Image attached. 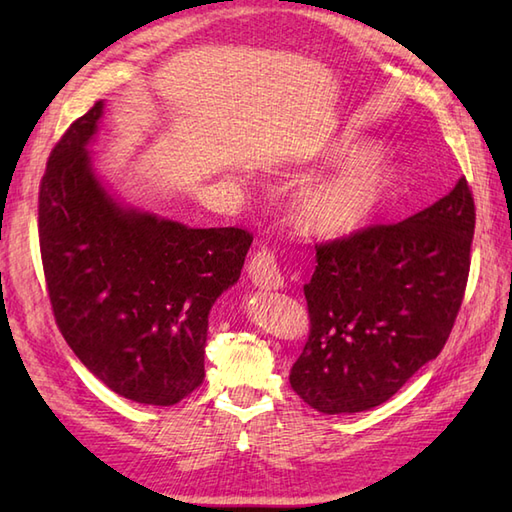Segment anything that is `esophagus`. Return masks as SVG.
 Instances as JSON below:
<instances>
[{"label": "esophagus", "instance_id": "1", "mask_svg": "<svg viewBox=\"0 0 512 512\" xmlns=\"http://www.w3.org/2000/svg\"><path fill=\"white\" fill-rule=\"evenodd\" d=\"M248 275L253 284L262 290H279L284 288V275L277 266L275 255L270 250H259L248 262Z\"/></svg>", "mask_w": 512, "mask_h": 512}]
</instances>
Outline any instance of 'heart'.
<instances>
[{
    "label": "heart",
    "mask_w": 512,
    "mask_h": 512,
    "mask_svg": "<svg viewBox=\"0 0 512 512\" xmlns=\"http://www.w3.org/2000/svg\"><path fill=\"white\" fill-rule=\"evenodd\" d=\"M363 145H345L334 151L336 160H356L365 154ZM396 182V171L385 160H363L301 193L299 222L310 235L334 239L347 237L374 220L383 209Z\"/></svg>",
    "instance_id": "1"
}]
</instances>
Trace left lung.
I'll list each match as a JSON object with an SVG mask.
<instances>
[{"instance_id":"1","label":"left lung","mask_w":512,"mask_h":512,"mask_svg":"<svg viewBox=\"0 0 512 512\" xmlns=\"http://www.w3.org/2000/svg\"><path fill=\"white\" fill-rule=\"evenodd\" d=\"M475 204L466 178L398 224L317 246L303 286L310 336L290 369L321 413L383 405L447 343L471 268Z\"/></svg>"}]
</instances>
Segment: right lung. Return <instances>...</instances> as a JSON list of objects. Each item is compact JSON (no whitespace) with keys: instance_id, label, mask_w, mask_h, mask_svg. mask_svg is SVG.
<instances>
[{"instance_id":"obj_1","label":"right lung","mask_w":512,"mask_h":512,"mask_svg":"<svg viewBox=\"0 0 512 512\" xmlns=\"http://www.w3.org/2000/svg\"><path fill=\"white\" fill-rule=\"evenodd\" d=\"M103 107L76 118L41 178L43 273L79 361L118 396L169 407L202 385L209 312L237 284L253 237L118 202L88 151Z\"/></svg>"}]
</instances>
